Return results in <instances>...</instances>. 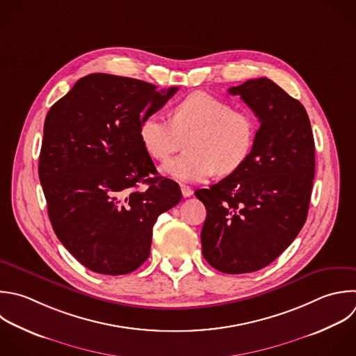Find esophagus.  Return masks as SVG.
<instances>
[{"label": "esophagus", "instance_id": "34e87169", "mask_svg": "<svg viewBox=\"0 0 356 356\" xmlns=\"http://www.w3.org/2000/svg\"><path fill=\"white\" fill-rule=\"evenodd\" d=\"M181 192H182L184 197H189V196H192L193 189L191 186H188V185H181Z\"/></svg>", "mask_w": 356, "mask_h": 356}]
</instances>
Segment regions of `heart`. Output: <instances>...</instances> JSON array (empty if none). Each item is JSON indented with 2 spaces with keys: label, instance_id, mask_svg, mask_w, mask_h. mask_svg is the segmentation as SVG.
<instances>
[{
  "label": "heart",
  "instance_id": "heart-1",
  "mask_svg": "<svg viewBox=\"0 0 356 356\" xmlns=\"http://www.w3.org/2000/svg\"><path fill=\"white\" fill-rule=\"evenodd\" d=\"M254 121L243 110L206 92H195L171 108V121L146 115L139 128L149 154L165 161L185 140L184 156L163 165V172L181 182H202L216 171L229 174L248 159L254 140Z\"/></svg>",
  "mask_w": 356,
  "mask_h": 356
}]
</instances>
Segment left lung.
Returning <instances> with one entry per match:
<instances>
[{
	"label": "left lung",
	"instance_id": "obj_1",
	"mask_svg": "<svg viewBox=\"0 0 356 356\" xmlns=\"http://www.w3.org/2000/svg\"><path fill=\"white\" fill-rule=\"evenodd\" d=\"M241 96L260 128L243 164L195 192L207 216L202 252L227 274L257 271L296 238L309 210L314 178V140L305 107L267 78L228 89Z\"/></svg>",
	"mask_w": 356,
	"mask_h": 356
}]
</instances>
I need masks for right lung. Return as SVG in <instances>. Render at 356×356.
I'll return each instance as SVG.
<instances>
[{"instance_id":"right-lung-1","label":"right lung","mask_w":356,"mask_h":356,"mask_svg":"<svg viewBox=\"0 0 356 356\" xmlns=\"http://www.w3.org/2000/svg\"><path fill=\"white\" fill-rule=\"evenodd\" d=\"M177 90L92 74L47 113L39 178L49 217L61 243L95 273L121 275L140 267L157 217L182 199L177 182L156 177L139 136L142 120ZM143 183L147 189L139 190Z\"/></svg>"}]
</instances>
